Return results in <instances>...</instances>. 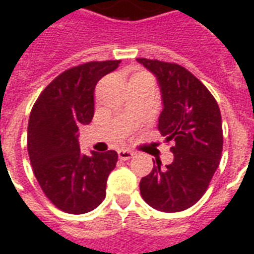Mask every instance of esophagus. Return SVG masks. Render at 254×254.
<instances>
[{
	"label": "esophagus",
	"mask_w": 254,
	"mask_h": 254,
	"mask_svg": "<svg viewBox=\"0 0 254 254\" xmlns=\"http://www.w3.org/2000/svg\"><path fill=\"white\" fill-rule=\"evenodd\" d=\"M133 152L132 151H127V149H120L118 151V158L121 160H127L130 159V158H133Z\"/></svg>",
	"instance_id": "esophagus-1"
}]
</instances>
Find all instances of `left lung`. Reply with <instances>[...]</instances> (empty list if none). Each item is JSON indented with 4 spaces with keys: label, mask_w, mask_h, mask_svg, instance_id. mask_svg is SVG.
Here are the masks:
<instances>
[{
    "label": "left lung",
    "mask_w": 254,
    "mask_h": 254,
    "mask_svg": "<svg viewBox=\"0 0 254 254\" xmlns=\"http://www.w3.org/2000/svg\"><path fill=\"white\" fill-rule=\"evenodd\" d=\"M158 78L163 110L158 129L173 141V163L154 169L140 181L144 201L162 212L194 205L208 189L223 149L222 116L216 100L198 78L178 64L137 58Z\"/></svg>",
    "instance_id": "obj_1"
}]
</instances>
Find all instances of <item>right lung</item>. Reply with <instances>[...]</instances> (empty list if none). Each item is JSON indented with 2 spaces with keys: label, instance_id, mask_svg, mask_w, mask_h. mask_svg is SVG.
<instances>
[{
  "label": "right lung",
  "instance_id": "1",
  "mask_svg": "<svg viewBox=\"0 0 254 254\" xmlns=\"http://www.w3.org/2000/svg\"><path fill=\"white\" fill-rule=\"evenodd\" d=\"M120 63L92 61L67 69L42 91L31 110L27 149L32 170L47 198L64 212H89L105 200L118 154L83 155L77 132L94 117L98 81Z\"/></svg>",
  "mask_w": 254,
  "mask_h": 254
}]
</instances>
